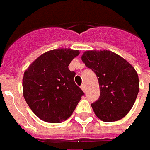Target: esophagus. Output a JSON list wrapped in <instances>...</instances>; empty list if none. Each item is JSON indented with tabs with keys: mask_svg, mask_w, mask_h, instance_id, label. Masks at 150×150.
Wrapping results in <instances>:
<instances>
[{
	"mask_svg": "<svg viewBox=\"0 0 150 150\" xmlns=\"http://www.w3.org/2000/svg\"><path fill=\"white\" fill-rule=\"evenodd\" d=\"M81 90H83L84 92H85V91H86V86H85V85H81Z\"/></svg>",
	"mask_w": 150,
	"mask_h": 150,
	"instance_id": "1",
	"label": "esophagus"
}]
</instances>
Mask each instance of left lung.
I'll list each match as a JSON object with an SVG mask.
<instances>
[{
    "instance_id": "8db88e82",
    "label": "left lung",
    "mask_w": 150,
    "mask_h": 150,
    "mask_svg": "<svg viewBox=\"0 0 150 150\" xmlns=\"http://www.w3.org/2000/svg\"><path fill=\"white\" fill-rule=\"evenodd\" d=\"M86 66L96 74L100 96L91 104L104 122L124 118L133 106L139 92L137 71L123 57L111 51H86L81 56Z\"/></svg>"
}]
</instances>
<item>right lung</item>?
Wrapping results in <instances>:
<instances>
[{
    "mask_svg": "<svg viewBox=\"0 0 150 150\" xmlns=\"http://www.w3.org/2000/svg\"><path fill=\"white\" fill-rule=\"evenodd\" d=\"M78 50L48 51L36 59L22 78L23 96L42 120L57 124L71 116L84 93L74 82L76 73L69 69Z\"/></svg>",
    "mask_w": 150,
    "mask_h": 150,
    "instance_id": "obj_1",
    "label": "right lung"
}]
</instances>
